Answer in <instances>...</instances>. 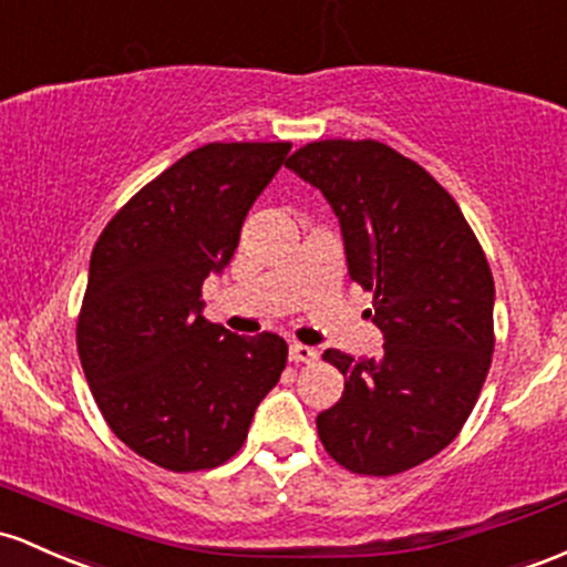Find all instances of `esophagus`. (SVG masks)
<instances>
[{
	"instance_id": "1",
	"label": "esophagus",
	"mask_w": 567,
	"mask_h": 567,
	"mask_svg": "<svg viewBox=\"0 0 567 567\" xmlns=\"http://www.w3.org/2000/svg\"><path fill=\"white\" fill-rule=\"evenodd\" d=\"M290 360L293 363H312V360H317V350L315 347H307V344H298V341H293L290 344Z\"/></svg>"
}]
</instances>
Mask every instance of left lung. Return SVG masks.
<instances>
[{
    "label": "left lung",
    "instance_id": "1",
    "mask_svg": "<svg viewBox=\"0 0 567 567\" xmlns=\"http://www.w3.org/2000/svg\"><path fill=\"white\" fill-rule=\"evenodd\" d=\"M339 217L350 279L374 293L382 358L326 350L344 393L317 433L352 474L393 476L455 441L493 360L495 282L482 245L439 183L374 140H326L288 158Z\"/></svg>",
    "mask_w": 567,
    "mask_h": 567
}]
</instances>
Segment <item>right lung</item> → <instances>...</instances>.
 <instances>
[{"label":"right lung","instance_id":"obj_1","mask_svg":"<svg viewBox=\"0 0 567 567\" xmlns=\"http://www.w3.org/2000/svg\"><path fill=\"white\" fill-rule=\"evenodd\" d=\"M288 153L290 142L198 147L136 193L93 247L80 363L112 433L161 468L234 457L288 363L285 339L226 331L202 301Z\"/></svg>","mask_w":567,"mask_h":567}]
</instances>
